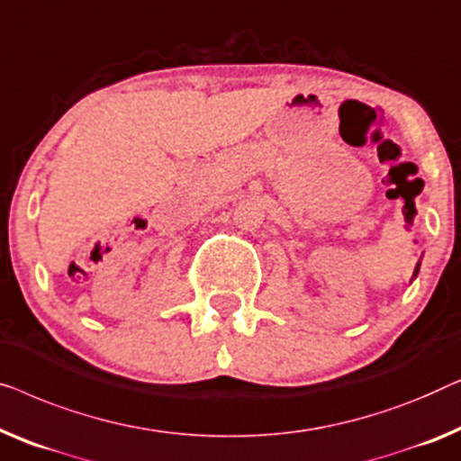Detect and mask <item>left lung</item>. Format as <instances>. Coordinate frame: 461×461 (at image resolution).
<instances>
[{
    "instance_id": "left-lung-1",
    "label": "left lung",
    "mask_w": 461,
    "mask_h": 461,
    "mask_svg": "<svg viewBox=\"0 0 461 461\" xmlns=\"http://www.w3.org/2000/svg\"><path fill=\"white\" fill-rule=\"evenodd\" d=\"M418 269H420V263H418V267H416V271H413V276H418Z\"/></svg>"
}]
</instances>
